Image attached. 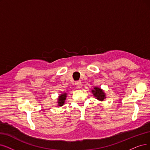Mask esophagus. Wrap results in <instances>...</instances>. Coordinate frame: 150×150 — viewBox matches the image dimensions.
Listing matches in <instances>:
<instances>
[{
    "label": "esophagus",
    "instance_id": "1",
    "mask_svg": "<svg viewBox=\"0 0 150 150\" xmlns=\"http://www.w3.org/2000/svg\"><path fill=\"white\" fill-rule=\"evenodd\" d=\"M75 84L77 86V87H78V88H81L82 87V82H81V81H76V83H75Z\"/></svg>",
    "mask_w": 150,
    "mask_h": 150
}]
</instances>
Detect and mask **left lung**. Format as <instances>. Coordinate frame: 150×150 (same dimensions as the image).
<instances>
[{
    "label": "left lung",
    "mask_w": 150,
    "mask_h": 150,
    "mask_svg": "<svg viewBox=\"0 0 150 150\" xmlns=\"http://www.w3.org/2000/svg\"><path fill=\"white\" fill-rule=\"evenodd\" d=\"M95 90H92V92L93 93V95L95 97H97V99L103 101L104 98H105V95L103 92V91L100 88L95 87Z\"/></svg>",
    "instance_id": "obj_1"
}]
</instances>
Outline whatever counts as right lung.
I'll list each match as a JSON object with an SVG mask.
<instances>
[{
  "instance_id": "right-lung-1",
  "label": "right lung",
  "mask_w": 150,
  "mask_h": 150,
  "mask_svg": "<svg viewBox=\"0 0 150 150\" xmlns=\"http://www.w3.org/2000/svg\"><path fill=\"white\" fill-rule=\"evenodd\" d=\"M66 97H67V93H63L58 98V106H62L64 103V100H66Z\"/></svg>"
}]
</instances>
